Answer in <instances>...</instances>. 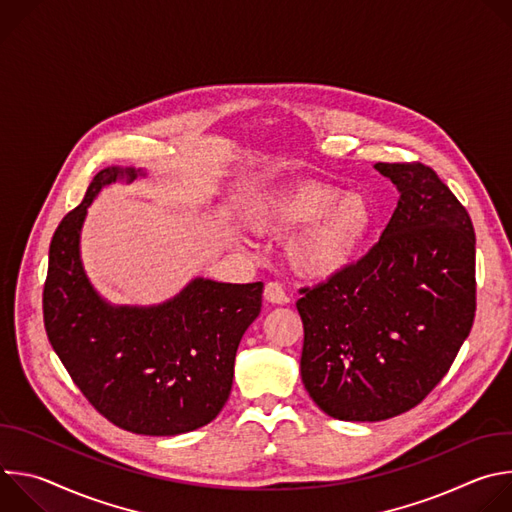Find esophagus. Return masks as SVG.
<instances>
[{
	"instance_id": "34e87169",
	"label": "esophagus",
	"mask_w": 512,
	"mask_h": 512,
	"mask_svg": "<svg viewBox=\"0 0 512 512\" xmlns=\"http://www.w3.org/2000/svg\"><path fill=\"white\" fill-rule=\"evenodd\" d=\"M263 296H265V300L267 302H271V304H285L287 302V294H285V289H283V285L281 283H277V281H269L267 285H265V291H263Z\"/></svg>"
}]
</instances>
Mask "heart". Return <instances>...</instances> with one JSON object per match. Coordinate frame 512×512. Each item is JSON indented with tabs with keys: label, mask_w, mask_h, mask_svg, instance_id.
<instances>
[{
	"label": "heart",
	"mask_w": 512,
	"mask_h": 512,
	"mask_svg": "<svg viewBox=\"0 0 512 512\" xmlns=\"http://www.w3.org/2000/svg\"><path fill=\"white\" fill-rule=\"evenodd\" d=\"M255 221L269 231L302 227L287 245L294 269L326 279L346 271L373 229V208L360 192H340L320 180H302L261 194Z\"/></svg>",
	"instance_id": "heart-1"
}]
</instances>
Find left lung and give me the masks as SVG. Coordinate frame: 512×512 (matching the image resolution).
Segmentation results:
<instances>
[{"instance_id": "8db88e82", "label": "left lung", "mask_w": 512, "mask_h": 512, "mask_svg": "<svg viewBox=\"0 0 512 512\" xmlns=\"http://www.w3.org/2000/svg\"><path fill=\"white\" fill-rule=\"evenodd\" d=\"M375 168L399 190L379 243L302 287V381L334 419L383 421L419 405L450 371L476 312L470 214L429 166Z\"/></svg>"}]
</instances>
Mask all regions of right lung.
Instances as JSON below:
<instances>
[{"label": "right lung", "mask_w": 512, "mask_h": 512, "mask_svg": "<svg viewBox=\"0 0 512 512\" xmlns=\"http://www.w3.org/2000/svg\"><path fill=\"white\" fill-rule=\"evenodd\" d=\"M145 176L101 170L83 202L54 231L42 294L44 328L70 379L113 425L141 435H178L225 407L235 354L261 312L263 283L192 279L160 306H111L91 285L79 251L87 208L111 182Z\"/></svg>", "instance_id": "1"}]
</instances>
